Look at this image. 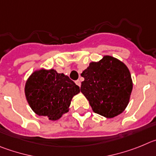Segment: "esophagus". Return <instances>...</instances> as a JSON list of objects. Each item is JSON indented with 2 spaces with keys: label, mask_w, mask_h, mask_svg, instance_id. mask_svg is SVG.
Masks as SVG:
<instances>
[{
  "label": "esophagus",
  "mask_w": 156,
  "mask_h": 156,
  "mask_svg": "<svg viewBox=\"0 0 156 156\" xmlns=\"http://www.w3.org/2000/svg\"><path fill=\"white\" fill-rule=\"evenodd\" d=\"M75 83H76V85H78V86L81 87V81H80V80H76V81H75Z\"/></svg>",
  "instance_id": "1"
}]
</instances>
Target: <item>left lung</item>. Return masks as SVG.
<instances>
[{
  "instance_id": "8db88e82",
  "label": "left lung",
  "mask_w": 156,
  "mask_h": 156,
  "mask_svg": "<svg viewBox=\"0 0 156 156\" xmlns=\"http://www.w3.org/2000/svg\"><path fill=\"white\" fill-rule=\"evenodd\" d=\"M85 78L81 92L93 112L112 118L125 109L132 91V80L127 66L117 59L105 56L92 62L81 74Z\"/></svg>"
}]
</instances>
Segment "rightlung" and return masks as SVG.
I'll return each instance as SVG.
<instances>
[{
    "label": "right lung",
    "mask_w": 156,
    "mask_h": 156,
    "mask_svg": "<svg viewBox=\"0 0 156 156\" xmlns=\"http://www.w3.org/2000/svg\"><path fill=\"white\" fill-rule=\"evenodd\" d=\"M80 92L76 84L55 70L35 71L27 80L25 93L29 106L39 116L57 120L68 112L71 101Z\"/></svg>",
    "instance_id": "right-lung-1"
}]
</instances>
